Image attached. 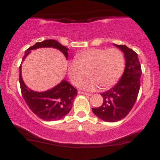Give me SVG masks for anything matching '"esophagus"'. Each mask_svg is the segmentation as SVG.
Here are the masks:
<instances>
[{
    "mask_svg": "<svg viewBox=\"0 0 160 160\" xmlns=\"http://www.w3.org/2000/svg\"><path fill=\"white\" fill-rule=\"evenodd\" d=\"M78 94L86 95H87V96H90V95H91V94H89V93L85 92H82V91H78Z\"/></svg>",
    "mask_w": 160,
    "mask_h": 160,
    "instance_id": "1",
    "label": "esophagus"
}]
</instances>
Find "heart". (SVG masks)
Masks as SVG:
<instances>
[{"mask_svg":"<svg viewBox=\"0 0 160 160\" xmlns=\"http://www.w3.org/2000/svg\"><path fill=\"white\" fill-rule=\"evenodd\" d=\"M125 69V58L117 48H92L78 52L75 61L69 62L68 74L73 84L78 86L87 76L91 78L80 83L86 90L98 86L106 89L117 83Z\"/></svg>","mask_w":160,"mask_h":160,"instance_id":"obj_1","label":"heart"}]
</instances>
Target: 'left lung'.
Returning a JSON list of instances; mask_svg holds the SVG:
<instances>
[{"label":"left lung","instance_id":"obj_1","mask_svg":"<svg viewBox=\"0 0 160 160\" xmlns=\"http://www.w3.org/2000/svg\"><path fill=\"white\" fill-rule=\"evenodd\" d=\"M124 52L126 68L122 78L110 90L102 93L103 103L92 112L105 122H117L128 114L136 102L141 86V68L138 54L126 45H117Z\"/></svg>","mask_w":160,"mask_h":160}]
</instances>
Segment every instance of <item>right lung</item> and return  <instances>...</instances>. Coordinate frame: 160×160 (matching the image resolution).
I'll return each instance as SVG.
<instances>
[{
    "label": "right lung",
    "mask_w": 160,
    "mask_h": 160,
    "mask_svg": "<svg viewBox=\"0 0 160 160\" xmlns=\"http://www.w3.org/2000/svg\"><path fill=\"white\" fill-rule=\"evenodd\" d=\"M42 47H52L58 49L68 58V49L55 40H46L38 42L29 47L25 52L23 59L32 49ZM19 83L22 97L27 105L34 113L40 119L47 121L58 120L63 118L71 111L74 99L78 95V90L68 82L62 80L59 84L46 92H38L31 90L24 83L19 66Z\"/></svg>",
    "instance_id": "1"
}]
</instances>
